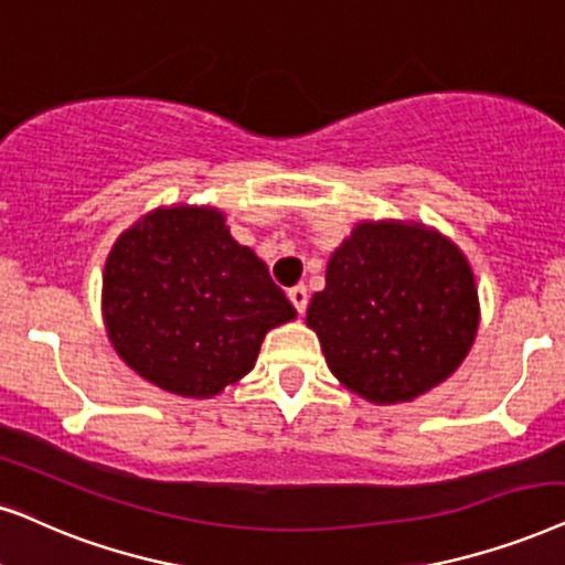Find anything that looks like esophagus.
Wrapping results in <instances>:
<instances>
[{
    "label": "esophagus",
    "instance_id": "esophagus-1",
    "mask_svg": "<svg viewBox=\"0 0 565 565\" xmlns=\"http://www.w3.org/2000/svg\"><path fill=\"white\" fill-rule=\"evenodd\" d=\"M288 298H290V303L296 306L298 313H303L306 306H309V292H306L303 285H296V288H290Z\"/></svg>",
    "mask_w": 565,
    "mask_h": 565
}]
</instances>
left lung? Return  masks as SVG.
<instances>
[{
	"label": "left lung",
	"mask_w": 565,
	"mask_h": 565,
	"mask_svg": "<svg viewBox=\"0 0 565 565\" xmlns=\"http://www.w3.org/2000/svg\"><path fill=\"white\" fill-rule=\"evenodd\" d=\"M478 321L465 254L441 233L397 220L355 225L306 313L334 376L376 405L409 402L449 379Z\"/></svg>",
	"instance_id": "1"
}]
</instances>
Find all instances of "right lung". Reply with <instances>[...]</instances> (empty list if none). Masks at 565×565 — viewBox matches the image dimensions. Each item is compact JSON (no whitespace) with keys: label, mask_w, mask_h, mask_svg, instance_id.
I'll return each mask as SVG.
<instances>
[{"label":"right lung","mask_w":565,"mask_h":565,"mask_svg":"<svg viewBox=\"0 0 565 565\" xmlns=\"http://www.w3.org/2000/svg\"><path fill=\"white\" fill-rule=\"evenodd\" d=\"M104 319L121 361L160 390L215 397L254 369L273 327L296 309L265 262L212 207H160L106 259Z\"/></svg>","instance_id":"1"}]
</instances>
